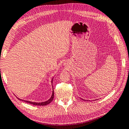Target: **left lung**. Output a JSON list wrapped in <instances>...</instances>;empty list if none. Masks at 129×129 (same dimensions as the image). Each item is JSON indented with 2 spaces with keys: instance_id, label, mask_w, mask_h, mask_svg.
<instances>
[{
  "instance_id": "1",
  "label": "left lung",
  "mask_w": 129,
  "mask_h": 129,
  "mask_svg": "<svg viewBox=\"0 0 129 129\" xmlns=\"http://www.w3.org/2000/svg\"><path fill=\"white\" fill-rule=\"evenodd\" d=\"M82 99V100H83V99Z\"/></svg>"
}]
</instances>
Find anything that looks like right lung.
<instances>
[{
    "label": "right lung",
    "mask_w": 129,
    "mask_h": 129,
    "mask_svg": "<svg viewBox=\"0 0 129 129\" xmlns=\"http://www.w3.org/2000/svg\"><path fill=\"white\" fill-rule=\"evenodd\" d=\"M53 79H52V83L53 82ZM53 98H54V91L53 90L52 96L50 97L49 99L47 101L44 102H39V103H37V102H30V101H24V100H22V99H20L18 98V99L20 100V101H24V102H26V103H29V104H31V105H36V106H46V105H49V104L51 102H52L53 100Z\"/></svg>",
    "instance_id": "1"
}]
</instances>
